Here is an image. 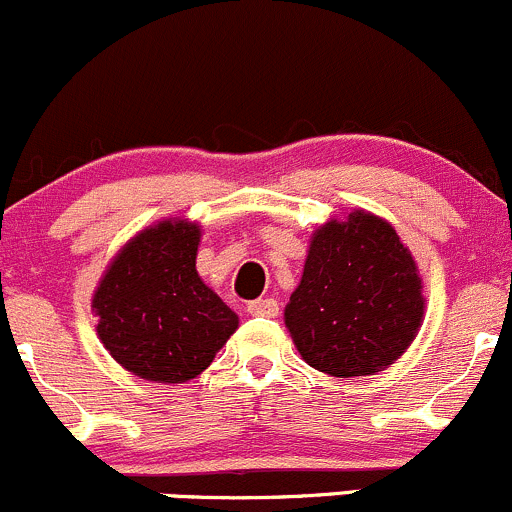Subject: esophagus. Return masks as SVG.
I'll use <instances>...</instances> for the list:
<instances>
[{"label": "esophagus", "instance_id": "1", "mask_svg": "<svg viewBox=\"0 0 512 512\" xmlns=\"http://www.w3.org/2000/svg\"><path fill=\"white\" fill-rule=\"evenodd\" d=\"M249 315L254 318H276L278 315V300L273 298H258L254 303H249Z\"/></svg>", "mask_w": 512, "mask_h": 512}]
</instances>
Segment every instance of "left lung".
<instances>
[{
    "mask_svg": "<svg viewBox=\"0 0 512 512\" xmlns=\"http://www.w3.org/2000/svg\"><path fill=\"white\" fill-rule=\"evenodd\" d=\"M424 310V281L409 246L387 219L355 209L313 231L283 320L310 367L367 377L407 352Z\"/></svg>",
    "mask_w": 512,
    "mask_h": 512,
    "instance_id": "1",
    "label": "left lung"
}]
</instances>
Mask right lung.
Returning a JSON list of instances; mask_svg holds the SVG:
<instances>
[{"label": "right lung", "instance_id": "add662e5", "mask_svg": "<svg viewBox=\"0 0 512 512\" xmlns=\"http://www.w3.org/2000/svg\"><path fill=\"white\" fill-rule=\"evenodd\" d=\"M199 241L197 221H155L100 276L91 300L98 340L135 377L189 382L239 328V315L197 273Z\"/></svg>", "mask_w": 512, "mask_h": 512}]
</instances>
